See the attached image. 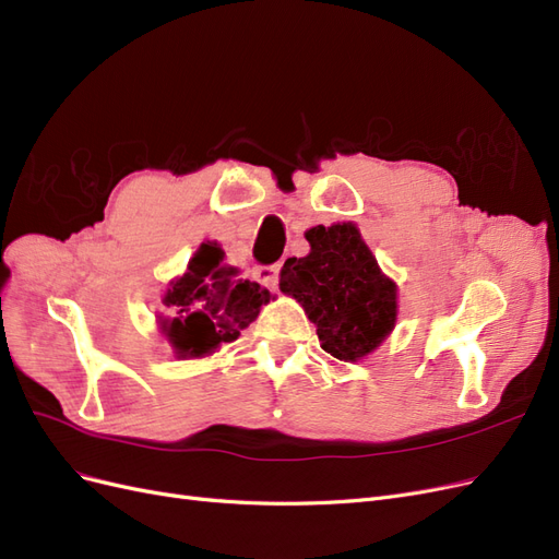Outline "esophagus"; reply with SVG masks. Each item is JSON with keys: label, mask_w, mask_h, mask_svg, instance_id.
Instances as JSON below:
<instances>
[{"label": "esophagus", "mask_w": 559, "mask_h": 559, "mask_svg": "<svg viewBox=\"0 0 559 559\" xmlns=\"http://www.w3.org/2000/svg\"><path fill=\"white\" fill-rule=\"evenodd\" d=\"M280 270H282V265H280V263H273V265H259L257 270H253V277H257V282H261L263 286H267V289H277Z\"/></svg>", "instance_id": "34e87169"}]
</instances>
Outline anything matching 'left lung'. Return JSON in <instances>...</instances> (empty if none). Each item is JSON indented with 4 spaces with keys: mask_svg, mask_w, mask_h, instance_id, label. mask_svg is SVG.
Segmentation results:
<instances>
[{
    "mask_svg": "<svg viewBox=\"0 0 559 559\" xmlns=\"http://www.w3.org/2000/svg\"><path fill=\"white\" fill-rule=\"evenodd\" d=\"M310 253L286 259L280 289L294 296L314 321L321 349L357 361L392 333L396 286L386 280L354 224L306 233Z\"/></svg>",
    "mask_w": 559,
    "mask_h": 559,
    "instance_id": "obj_1",
    "label": "left lung"
}]
</instances>
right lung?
<instances>
[{"label":"right lung","instance_id":"right-lung-1","mask_svg":"<svg viewBox=\"0 0 559 559\" xmlns=\"http://www.w3.org/2000/svg\"><path fill=\"white\" fill-rule=\"evenodd\" d=\"M270 292L259 282L240 277V270L224 263L216 245H202L189 263V273L175 280L165 294L177 317L165 331L179 357H202L235 341L257 319Z\"/></svg>","mask_w":559,"mask_h":559}]
</instances>
